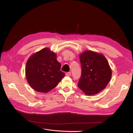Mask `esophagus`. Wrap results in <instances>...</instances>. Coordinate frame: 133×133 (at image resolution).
I'll use <instances>...</instances> for the list:
<instances>
[{
    "label": "esophagus",
    "instance_id": "34e87169",
    "mask_svg": "<svg viewBox=\"0 0 133 133\" xmlns=\"http://www.w3.org/2000/svg\"><path fill=\"white\" fill-rule=\"evenodd\" d=\"M65 74H66V76H70V75H71V72H70V71H69V72H66Z\"/></svg>",
    "mask_w": 133,
    "mask_h": 133
}]
</instances>
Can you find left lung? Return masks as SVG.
Masks as SVG:
<instances>
[{
    "instance_id": "1",
    "label": "left lung",
    "mask_w": 133,
    "mask_h": 133,
    "mask_svg": "<svg viewBox=\"0 0 133 133\" xmlns=\"http://www.w3.org/2000/svg\"><path fill=\"white\" fill-rule=\"evenodd\" d=\"M82 74L78 85L88 95L98 93L105 88L111 77L108 60L102 54L87 50L80 55Z\"/></svg>"
}]
</instances>
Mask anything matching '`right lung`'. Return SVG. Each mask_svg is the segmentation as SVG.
Here are the masks:
<instances>
[{"label": "right lung", "instance_id": "add662e5", "mask_svg": "<svg viewBox=\"0 0 133 133\" xmlns=\"http://www.w3.org/2000/svg\"><path fill=\"white\" fill-rule=\"evenodd\" d=\"M57 55L48 48L34 53L28 60L25 74L28 83L38 92H47L58 85L65 76Z\"/></svg>", "mask_w": 133, "mask_h": 133}]
</instances>
